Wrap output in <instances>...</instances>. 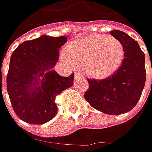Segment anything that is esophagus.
<instances>
[{
  "label": "esophagus",
  "mask_w": 152,
  "mask_h": 152,
  "mask_svg": "<svg viewBox=\"0 0 152 152\" xmlns=\"http://www.w3.org/2000/svg\"><path fill=\"white\" fill-rule=\"evenodd\" d=\"M74 79H76V80H78L79 79H85V77L80 73H74Z\"/></svg>",
  "instance_id": "esophagus-1"
}]
</instances>
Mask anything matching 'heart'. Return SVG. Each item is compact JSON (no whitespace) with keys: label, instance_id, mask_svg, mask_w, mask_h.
Listing matches in <instances>:
<instances>
[{"label":"heart","instance_id":"1","mask_svg":"<svg viewBox=\"0 0 152 152\" xmlns=\"http://www.w3.org/2000/svg\"><path fill=\"white\" fill-rule=\"evenodd\" d=\"M123 56L124 48L119 40L102 34H92L72 42L62 54L68 64L83 67L85 73L96 79L113 74Z\"/></svg>","mask_w":152,"mask_h":152}]
</instances>
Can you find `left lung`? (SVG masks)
Instances as JSON below:
<instances>
[{
  "label": "left lung",
  "mask_w": 152,
  "mask_h": 152,
  "mask_svg": "<svg viewBox=\"0 0 152 152\" xmlns=\"http://www.w3.org/2000/svg\"><path fill=\"white\" fill-rule=\"evenodd\" d=\"M110 34L121 42L124 58L112 76L102 80L87 79L90 87L85 99L103 113L119 115L131 111L141 96L146 79L145 54L128 34L120 30Z\"/></svg>",
  "instance_id": "left-lung-1"
}]
</instances>
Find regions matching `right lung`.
Instances as JSON below:
<instances>
[{"label": "right lung", "mask_w": 152, "mask_h": 152, "mask_svg": "<svg viewBox=\"0 0 152 152\" xmlns=\"http://www.w3.org/2000/svg\"><path fill=\"white\" fill-rule=\"evenodd\" d=\"M65 36L41 35L12 52L7 89L15 113L30 124H43L57 113L56 96L73 85V73L62 77L53 69Z\"/></svg>", "instance_id": "obj_1"}]
</instances>
